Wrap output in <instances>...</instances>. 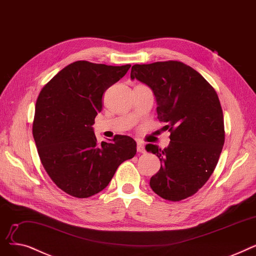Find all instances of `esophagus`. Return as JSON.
<instances>
[{"instance_id":"esophagus-1","label":"esophagus","mask_w":256,"mask_h":256,"mask_svg":"<svg viewBox=\"0 0 256 256\" xmlns=\"http://www.w3.org/2000/svg\"><path fill=\"white\" fill-rule=\"evenodd\" d=\"M136 150L138 152L140 153H144L146 152V149H144V146L142 144V142H138V147H136Z\"/></svg>"}]
</instances>
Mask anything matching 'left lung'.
<instances>
[{"instance_id": "obj_1", "label": "left lung", "mask_w": 256, "mask_h": 256, "mask_svg": "<svg viewBox=\"0 0 256 256\" xmlns=\"http://www.w3.org/2000/svg\"><path fill=\"white\" fill-rule=\"evenodd\" d=\"M130 77L152 90L157 118L171 132V142L164 150L156 144L146 146L162 162L151 177V188L168 201L192 196L212 174L225 140L216 90L197 70L173 60L134 64Z\"/></svg>"}]
</instances>
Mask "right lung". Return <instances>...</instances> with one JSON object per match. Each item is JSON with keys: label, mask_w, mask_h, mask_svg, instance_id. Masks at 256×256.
<instances>
[{"label": "right lung", "mask_w": 256, "mask_h": 256, "mask_svg": "<svg viewBox=\"0 0 256 256\" xmlns=\"http://www.w3.org/2000/svg\"><path fill=\"white\" fill-rule=\"evenodd\" d=\"M130 66L72 62L44 85L36 101L32 132L40 162L54 184L72 197L103 190L118 166L136 153L130 136H116L100 144L92 128L103 94Z\"/></svg>", "instance_id": "obj_1"}]
</instances>
